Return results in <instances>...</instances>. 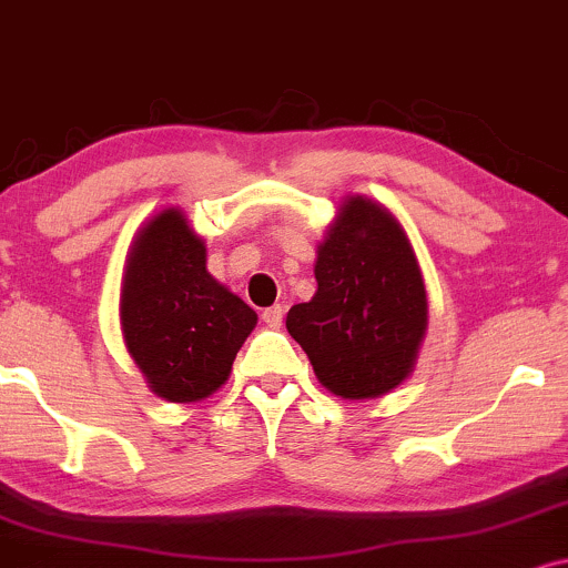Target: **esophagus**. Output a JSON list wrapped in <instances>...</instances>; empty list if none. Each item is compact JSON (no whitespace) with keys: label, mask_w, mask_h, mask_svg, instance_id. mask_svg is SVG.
Listing matches in <instances>:
<instances>
[{"label":"esophagus","mask_w":568,"mask_h":568,"mask_svg":"<svg viewBox=\"0 0 568 568\" xmlns=\"http://www.w3.org/2000/svg\"><path fill=\"white\" fill-rule=\"evenodd\" d=\"M283 314H285V310L280 304H275V306H270V310H264V314H262V320L270 327H280L283 325Z\"/></svg>","instance_id":"obj_1"}]
</instances>
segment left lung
Instances as JSON below:
<instances>
[{
  "label": "left lung",
  "mask_w": 568,
  "mask_h": 568,
  "mask_svg": "<svg viewBox=\"0 0 568 568\" xmlns=\"http://www.w3.org/2000/svg\"><path fill=\"white\" fill-rule=\"evenodd\" d=\"M317 291L285 327L314 375L341 399H378L405 384L428 327L423 272L405 227L384 203L346 195L314 262Z\"/></svg>",
  "instance_id": "1"
}]
</instances>
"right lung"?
I'll return each mask as SVG.
<instances>
[{
    "label": "right lung",
    "instance_id": "obj_1",
    "mask_svg": "<svg viewBox=\"0 0 568 568\" xmlns=\"http://www.w3.org/2000/svg\"><path fill=\"white\" fill-rule=\"evenodd\" d=\"M121 333L155 396L209 399L256 327V312L206 270V243L180 206L136 230L121 280Z\"/></svg>",
    "mask_w": 568,
    "mask_h": 568
}]
</instances>
